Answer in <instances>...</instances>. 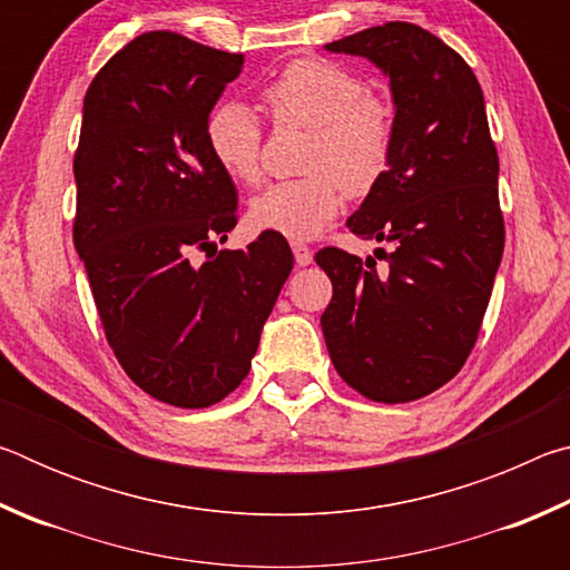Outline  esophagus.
Listing matches in <instances>:
<instances>
[{
	"instance_id": "34e87169",
	"label": "esophagus",
	"mask_w": 570,
	"mask_h": 570,
	"mask_svg": "<svg viewBox=\"0 0 570 570\" xmlns=\"http://www.w3.org/2000/svg\"><path fill=\"white\" fill-rule=\"evenodd\" d=\"M292 250H294V258H296L298 266H308L314 262L312 248H308L304 240H292Z\"/></svg>"
}]
</instances>
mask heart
<instances>
[{
    "instance_id": "b5f03b06",
    "label": "heart",
    "mask_w": 570,
    "mask_h": 570,
    "mask_svg": "<svg viewBox=\"0 0 570 570\" xmlns=\"http://www.w3.org/2000/svg\"><path fill=\"white\" fill-rule=\"evenodd\" d=\"M276 122L312 130L306 178L278 180L250 198V224L288 238H312L332 224L344 193H370L382 180L394 148V112L342 65L296 60L264 88ZM206 146L236 183L262 173V125L240 100L218 102L206 120Z\"/></svg>"
}]
</instances>
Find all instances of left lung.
Masks as SVG:
<instances>
[{
    "label": "left lung",
    "instance_id": "obj_1",
    "mask_svg": "<svg viewBox=\"0 0 570 570\" xmlns=\"http://www.w3.org/2000/svg\"><path fill=\"white\" fill-rule=\"evenodd\" d=\"M370 60L390 80V166L346 218L390 244L366 262L316 254L334 296L322 314L340 377L374 402H412L450 382L478 340L503 258L498 153L468 62L417 24L387 22L324 45Z\"/></svg>",
    "mask_w": 570,
    "mask_h": 570
}]
</instances>
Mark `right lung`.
Segmentation results:
<instances>
[{
	"instance_id": "obj_1",
	"label": "right lung",
	"mask_w": 570,
	"mask_h": 570,
	"mask_svg": "<svg viewBox=\"0 0 570 570\" xmlns=\"http://www.w3.org/2000/svg\"><path fill=\"white\" fill-rule=\"evenodd\" d=\"M240 67L244 55L146 32L82 102L75 248L122 370L173 407H208L244 382L294 268L274 230L218 250L238 193L210 158L206 120Z\"/></svg>"
}]
</instances>
